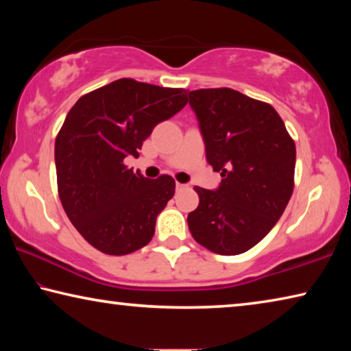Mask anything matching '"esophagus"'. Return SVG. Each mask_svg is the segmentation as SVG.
Wrapping results in <instances>:
<instances>
[{
    "instance_id": "34e87169",
    "label": "esophagus",
    "mask_w": 351,
    "mask_h": 351,
    "mask_svg": "<svg viewBox=\"0 0 351 351\" xmlns=\"http://www.w3.org/2000/svg\"><path fill=\"white\" fill-rule=\"evenodd\" d=\"M187 186L186 184H181V182H176V190H184Z\"/></svg>"
}]
</instances>
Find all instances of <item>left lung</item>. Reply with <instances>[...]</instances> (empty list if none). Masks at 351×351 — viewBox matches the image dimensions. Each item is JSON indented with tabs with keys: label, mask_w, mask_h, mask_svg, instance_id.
<instances>
[{
	"label": "left lung",
	"mask_w": 351,
	"mask_h": 351,
	"mask_svg": "<svg viewBox=\"0 0 351 351\" xmlns=\"http://www.w3.org/2000/svg\"><path fill=\"white\" fill-rule=\"evenodd\" d=\"M206 147V159L221 173L213 190L189 213L190 234L219 255L249 251L268 235L294 189L295 145L269 104L230 88L189 93Z\"/></svg>",
	"instance_id": "1"
}]
</instances>
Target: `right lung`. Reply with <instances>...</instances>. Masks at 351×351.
I'll list each match as a JSON object with an SVG mask.
<instances>
[{
	"label": "right lung",
	"mask_w": 351,
	"mask_h": 351,
	"mask_svg": "<svg viewBox=\"0 0 351 351\" xmlns=\"http://www.w3.org/2000/svg\"><path fill=\"white\" fill-rule=\"evenodd\" d=\"M187 91L119 79L82 96L56 139L58 195L80 235L100 252L125 255L150 243L156 218L175 195V180L133 173L159 122L181 111Z\"/></svg>",
	"instance_id": "right-lung-1"
}]
</instances>
